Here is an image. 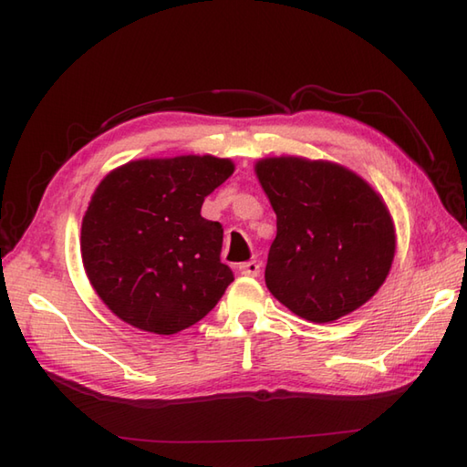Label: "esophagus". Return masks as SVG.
Instances as JSON below:
<instances>
[{
	"label": "esophagus",
	"mask_w": 467,
	"mask_h": 467,
	"mask_svg": "<svg viewBox=\"0 0 467 467\" xmlns=\"http://www.w3.org/2000/svg\"><path fill=\"white\" fill-rule=\"evenodd\" d=\"M240 274L242 275H252V278H255V275L260 274V264L255 260L244 262V264H240Z\"/></svg>",
	"instance_id": "34e87169"
}]
</instances>
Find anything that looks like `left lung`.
Instances as JSON below:
<instances>
[{"mask_svg": "<svg viewBox=\"0 0 467 467\" xmlns=\"http://www.w3.org/2000/svg\"><path fill=\"white\" fill-rule=\"evenodd\" d=\"M275 213L265 286L296 317L325 325L360 308L395 258V225L373 187L330 161L255 163Z\"/></svg>", "mask_w": 467, "mask_h": 467, "instance_id": "left-lung-1", "label": "left lung"}]
</instances>
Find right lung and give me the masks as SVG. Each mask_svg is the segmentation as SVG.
<instances>
[{"mask_svg": "<svg viewBox=\"0 0 467 467\" xmlns=\"http://www.w3.org/2000/svg\"><path fill=\"white\" fill-rule=\"evenodd\" d=\"M230 159H139L110 171L82 217L80 252L100 300L127 325L175 335L212 310L234 274L223 227L205 197L234 173Z\"/></svg>", "mask_w": 467, "mask_h": 467, "instance_id": "add662e5", "label": "right lung"}]
</instances>
